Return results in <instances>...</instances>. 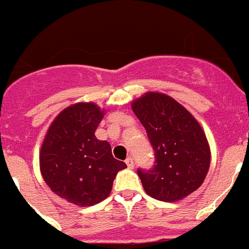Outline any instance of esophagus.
Listing matches in <instances>:
<instances>
[{"label": "esophagus", "mask_w": 249, "mask_h": 249, "mask_svg": "<svg viewBox=\"0 0 249 249\" xmlns=\"http://www.w3.org/2000/svg\"><path fill=\"white\" fill-rule=\"evenodd\" d=\"M126 164H127V167H128V168H133V167H135V162H133V158H132V157L127 158Z\"/></svg>", "instance_id": "34e87169"}]
</instances>
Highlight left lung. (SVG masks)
Masks as SVG:
<instances>
[{
	"mask_svg": "<svg viewBox=\"0 0 249 249\" xmlns=\"http://www.w3.org/2000/svg\"><path fill=\"white\" fill-rule=\"evenodd\" d=\"M132 109L155 152V166L137 169L147 195L173 202L195 192L203 183L211 162L210 146L199 123L163 93H146L132 103Z\"/></svg>",
	"mask_w": 249,
	"mask_h": 249,
	"instance_id": "1",
	"label": "left lung"
}]
</instances>
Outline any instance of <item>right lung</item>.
Segmentation results:
<instances>
[{
    "label": "right lung",
    "instance_id": "add662e5",
    "mask_svg": "<svg viewBox=\"0 0 249 249\" xmlns=\"http://www.w3.org/2000/svg\"><path fill=\"white\" fill-rule=\"evenodd\" d=\"M103 111L94 103H76L52 122L41 147V173L61 198L93 206L107 198L126 163L112 156L111 144L96 138Z\"/></svg>",
    "mask_w": 249,
    "mask_h": 249
}]
</instances>
